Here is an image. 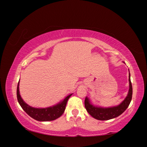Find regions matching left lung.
<instances>
[{
  "label": "left lung",
  "instance_id": "1",
  "mask_svg": "<svg viewBox=\"0 0 147 147\" xmlns=\"http://www.w3.org/2000/svg\"><path fill=\"white\" fill-rule=\"evenodd\" d=\"M129 91L128 95L125 99L117 106L109 107V108H102L93 106L91 103L89 99L86 97L85 99V108L88 112L93 117V118L100 121H106L115 118L121 115L130 104L132 98V86L130 80V74L129 73Z\"/></svg>",
  "mask_w": 147,
  "mask_h": 147
}]
</instances>
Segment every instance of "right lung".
Masks as SVG:
<instances>
[{"mask_svg":"<svg viewBox=\"0 0 147 147\" xmlns=\"http://www.w3.org/2000/svg\"><path fill=\"white\" fill-rule=\"evenodd\" d=\"M73 94H69L63 100L53 106L45 108H36L30 106L21 98L19 93V82L17 88V97L20 106L32 118L38 121H51L59 118L64 113L68 99Z\"/></svg>","mask_w":147,"mask_h":147,"instance_id":"obj_1","label":"right lung"}]
</instances>
